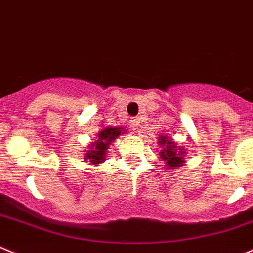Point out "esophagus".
<instances>
[{"mask_svg": "<svg viewBox=\"0 0 253 253\" xmlns=\"http://www.w3.org/2000/svg\"><path fill=\"white\" fill-rule=\"evenodd\" d=\"M139 123H140V120H139V119H131L130 120V126H131V129H133V130H136V129H138Z\"/></svg>", "mask_w": 253, "mask_h": 253, "instance_id": "obj_1", "label": "esophagus"}]
</instances>
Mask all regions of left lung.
Instances as JSON below:
<instances>
[{
	"mask_svg": "<svg viewBox=\"0 0 253 253\" xmlns=\"http://www.w3.org/2000/svg\"><path fill=\"white\" fill-rule=\"evenodd\" d=\"M159 145L163 146V150L160 151V158L167 161V167L169 169H175L184 165V154L186 153L184 146H177L167 135L159 136Z\"/></svg>",
	"mask_w": 253,
	"mask_h": 253,
	"instance_id": "obj_1",
	"label": "left lung"
}]
</instances>
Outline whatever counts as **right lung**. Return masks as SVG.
<instances>
[{"label":"right lung","mask_w":253,"mask_h":253,"mask_svg":"<svg viewBox=\"0 0 253 253\" xmlns=\"http://www.w3.org/2000/svg\"><path fill=\"white\" fill-rule=\"evenodd\" d=\"M122 126H115V128H104L99 131L97 136V140L93 141L89 146V150L85 153L84 159L89 160L90 164H100L105 160V151L110 143L115 140L122 133Z\"/></svg>","instance_id":"add662e5"}]
</instances>
